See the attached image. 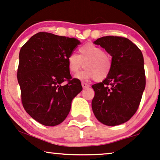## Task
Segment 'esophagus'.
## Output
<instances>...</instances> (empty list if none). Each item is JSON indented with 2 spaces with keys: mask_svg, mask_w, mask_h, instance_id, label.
Instances as JSON below:
<instances>
[{
  "mask_svg": "<svg viewBox=\"0 0 160 160\" xmlns=\"http://www.w3.org/2000/svg\"><path fill=\"white\" fill-rule=\"evenodd\" d=\"M81 85H82V88H84V89L88 88V87H89V85L86 83V82H82Z\"/></svg>",
  "mask_w": 160,
  "mask_h": 160,
  "instance_id": "34e87169",
  "label": "esophagus"
}]
</instances>
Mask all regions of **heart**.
<instances>
[{
  "label": "heart",
  "instance_id": "b5f03b06",
  "mask_svg": "<svg viewBox=\"0 0 160 160\" xmlns=\"http://www.w3.org/2000/svg\"><path fill=\"white\" fill-rule=\"evenodd\" d=\"M79 54L72 53L68 56V69L70 73L76 74L82 69L85 70L78 74L80 80H91L103 81L109 76L112 67V56L109 53L93 43H88L80 47Z\"/></svg>",
  "mask_w": 160,
  "mask_h": 160
}]
</instances>
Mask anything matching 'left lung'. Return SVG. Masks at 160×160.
I'll use <instances>...</instances> for the list:
<instances>
[{"label":"left lung","instance_id":"8db88e82","mask_svg":"<svg viewBox=\"0 0 160 160\" xmlns=\"http://www.w3.org/2000/svg\"><path fill=\"white\" fill-rule=\"evenodd\" d=\"M93 43L110 54L112 67L109 76L92 86L93 114L107 126L129 121L139 107L146 87L144 60L141 50L124 37L108 36Z\"/></svg>","mask_w":160,"mask_h":160}]
</instances>
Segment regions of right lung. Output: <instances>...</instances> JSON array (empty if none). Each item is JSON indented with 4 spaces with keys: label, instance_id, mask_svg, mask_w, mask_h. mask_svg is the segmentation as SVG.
Here are the masks:
<instances>
[{
    "label": "right lung",
    "instance_id": "add662e5",
    "mask_svg": "<svg viewBox=\"0 0 160 160\" xmlns=\"http://www.w3.org/2000/svg\"><path fill=\"white\" fill-rule=\"evenodd\" d=\"M80 44L75 38L39 32L20 49L21 100L25 111L41 124L52 127L63 122L72 99L82 90L80 80L72 79L67 63L68 56Z\"/></svg>",
    "mask_w": 160,
    "mask_h": 160
}]
</instances>
